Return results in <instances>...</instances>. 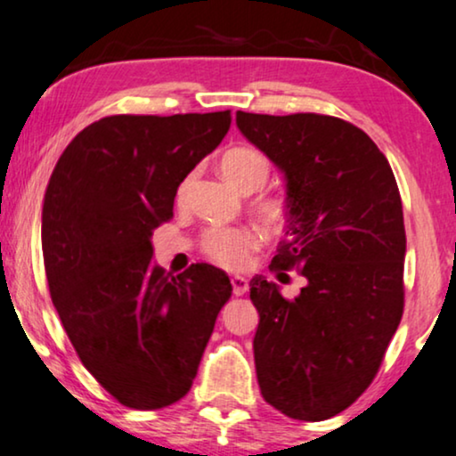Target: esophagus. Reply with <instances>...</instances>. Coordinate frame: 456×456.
Here are the masks:
<instances>
[{"instance_id": "esophagus-1", "label": "esophagus", "mask_w": 456, "mask_h": 456, "mask_svg": "<svg viewBox=\"0 0 456 456\" xmlns=\"http://www.w3.org/2000/svg\"><path fill=\"white\" fill-rule=\"evenodd\" d=\"M232 291L234 295H245L249 291V282H247L245 276H232Z\"/></svg>"}]
</instances>
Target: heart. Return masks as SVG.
<instances>
[{"instance_id":"heart-1","label":"heart","mask_w":456,"mask_h":456,"mask_svg":"<svg viewBox=\"0 0 456 456\" xmlns=\"http://www.w3.org/2000/svg\"><path fill=\"white\" fill-rule=\"evenodd\" d=\"M220 171L228 184L234 186L236 191L253 192L268 182L270 163L259 151L239 146L220 159ZM184 188L186 186H182L180 194H184ZM256 209L259 220L270 230L285 228L289 217H291V203L287 197L259 199ZM257 234L249 228L216 226L203 234V251L207 257L214 259L224 268L239 270L249 262V256L257 249Z\"/></svg>"}]
</instances>
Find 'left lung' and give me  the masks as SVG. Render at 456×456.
Masks as SVG:
<instances>
[{"mask_svg":"<svg viewBox=\"0 0 456 456\" xmlns=\"http://www.w3.org/2000/svg\"><path fill=\"white\" fill-rule=\"evenodd\" d=\"M236 127L279 167L291 217L272 270L299 268L295 299L253 276L264 400L299 421L346 411L375 379L404 307L406 234L394 171L377 144L329 115L236 110Z\"/></svg>","mask_w":456,"mask_h":456,"instance_id":"8db88e82","label":"left lung"}]
</instances>
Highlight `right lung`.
Returning a JSON list of instances; mask_svg holds the SVG:
<instances>
[{"label": "right lung", "mask_w": 456, "mask_h": 456, "mask_svg": "<svg viewBox=\"0 0 456 456\" xmlns=\"http://www.w3.org/2000/svg\"><path fill=\"white\" fill-rule=\"evenodd\" d=\"M230 129V110L112 115L70 140L41 207L50 295L81 362L121 404L184 398L232 285L216 265L169 274L152 230Z\"/></svg>", "instance_id": "1"}]
</instances>
